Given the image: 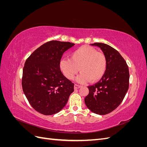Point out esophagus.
<instances>
[{
  "label": "esophagus",
  "mask_w": 147,
  "mask_h": 147,
  "mask_svg": "<svg viewBox=\"0 0 147 147\" xmlns=\"http://www.w3.org/2000/svg\"><path fill=\"white\" fill-rule=\"evenodd\" d=\"M81 87L80 85H78V84H74V89L75 90H77V89H78Z\"/></svg>",
  "instance_id": "esophagus-1"
}]
</instances>
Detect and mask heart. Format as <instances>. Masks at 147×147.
I'll return each instance as SVG.
<instances>
[{"mask_svg":"<svg viewBox=\"0 0 147 147\" xmlns=\"http://www.w3.org/2000/svg\"><path fill=\"white\" fill-rule=\"evenodd\" d=\"M107 61L103 53L89 46H82L71 53L70 59H62L59 62L61 72L69 80H73L80 70L77 78L79 83L98 82L104 76Z\"/></svg>","mask_w":147,"mask_h":147,"instance_id":"obj_1","label":"heart"}]
</instances>
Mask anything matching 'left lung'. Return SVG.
Instances as JSON below:
<instances>
[{
    "instance_id": "8db88e82",
    "label": "left lung",
    "mask_w": 147,
    "mask_h": 147,
    "mask_svg": "<svg viewBox=\"0 0 147 147\" xmlns=\"http://www.w3.org/2000/svg\"><path fill=\"white\" fill-rule=\"evenodd\" d=\"M105 55L107 66L99 82L89 86V94L84 98L87 107L92 112L106 115L116 109L121 103L129 88V72L121 55L107 44L94 43Z\"/></svg>"
}]
</instances>
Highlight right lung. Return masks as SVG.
<instances>
[{"instance_id": "right-lung-1", "label": "right lung", "mask_w": 147, "mask_h": 147, "mask_svg": "<svg viewBox=\"0 0 147 147\" xmlns=\"http://www.w3.org/2000/svg\"><path fill=\"white\" fill-rule=\"evenodd\" d=\"M74 43L52 40L35 50L26 61L22 87L32 108L45 115L58 113L63 109L74 84L64 76L59 69L63 53Z\"/></svg>"}]
</instances>
